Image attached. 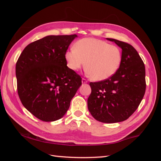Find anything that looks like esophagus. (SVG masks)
Here are the masks:
<instances>
[{"mask_svg": "<svg viewBox=\"0 0 161 161\" xmlns=\"http://www.w3.org/2000/svg\"><path fill=\"white\" fill-rule=\"evenodd\" d=\"M86 82H87V80H86L85 79H82V84L86 83Z\"/></svg>", "mask_w": 161, "mask_h": 161, "instance_id": "34e87169", "label": "esophagus"}]
</instances>
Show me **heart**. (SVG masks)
Returning a JSON list of instances; mask_svg holds the SVG:
<instances>
[{"mask_svg":"<svg viewBox=\"0 0 161 161\" xmlns=\"http://www.w3.org/2000/svg\"><path fill=\"white\" fill-rule=\"evenodd\" d=\"M65 59L67 66L73 71L79 70L85 64L87 74L91 79L101 81L115 74L122 54L118 47L98 39L87 37L77 41L74 48L67 50Z\"/></svg>","mask_w":161,"mask_h":161,"instance_id":"obj_1","label":"heart"}]
</instances>
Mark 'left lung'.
Returning <instances> with one entry per match:
<instances>
[{"label": "left lung", "instance_id": "obj_1", "mask_svg": "<svg viewBox=\"0 0 161 161\" xmlns=\"http://www.w3.org/2000/svg\"><path fill=\"white\" fill-rule=\"evenodd\" d=\"M107 40L121 48L122 60L109 79L90 82L87 105L96 120L109 124L126 120L137 109L145 93L146 80L144 64L135 48L115 39Z\"/></svg>", "mask_w": 161, "mask_h": 161}]
</instances>
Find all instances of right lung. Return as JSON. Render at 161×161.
<instances>
[{
	"mask_svg": "<svg viewBox=\"0 0 161 161\" xmlns=\"http://www.w3.org/2000/svg\"><path fill=\"white\" fill-rule=\"evenodd\" d=\"M77 37L48 36L25 47L16 64L18 95L23 105L37 118H62L82 85V79L68 67L65 53Z\"/></svg>",
	"mask_w": 161,
	"mask_h": 161,
	"instance_id": "1",
	"label": "right lung"
}]
</instances>
